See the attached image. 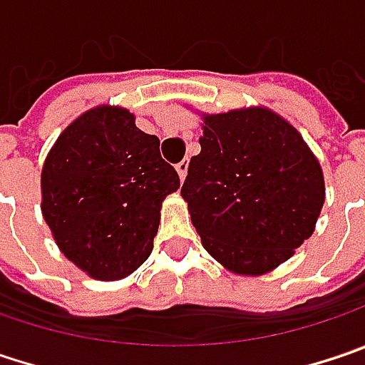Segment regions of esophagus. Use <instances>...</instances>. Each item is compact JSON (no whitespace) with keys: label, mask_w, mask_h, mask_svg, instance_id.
Listing matches in <instances>:
<instances>
[{"label":"esophagus","mask_w":365,"mask_h":365,"mask_svg":"<svg viewBox=\"0 0 365 365\" xmlns=\"http://www.w3.org/2000/svg\"><path fill=\"white\" fill-rule=\"evenodd\" d=\"M187 170H189V158H185V160H180V162L176 164V172H178L180 180H185V176H187Z\"/></svg>","instance_id":"1"}]
</instances>
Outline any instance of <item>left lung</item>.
Listing matches in <instances>:
<instances>
[{"instance_id":"left-lung-1","label":"left lung","mask_w":365,"mask_h":365,"mask_svg":"<svg viewBox=\"0 0 365 365\" xmlns=\"http://www.w3.org/2000/svg\"><path fill=\"white\" fill-rule=\"evenodd\" d=\"M180 195L203 247L235 274L268 272L312 237L324 176L301 135L266 108L203 118Z\"/></svg>"}]
</instances>
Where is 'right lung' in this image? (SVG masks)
Returning <instances> with one entry per match:
<instances>
[{"mask_svg":"<svg viewBox=\"0 0 365 365\" xmlns=\"http://www.w3.org/2000/svg\"><path fill=\"white\" fill-rule=\"evenodd\" d=\"M178 187L160 139L139 130L128 110L99 106L49 151L41 210L72 264L97 280H116L149 257L162 201Z\"/></svg>","mask_w":365,"mask_h":365,"instance_id":"1","label":"right lung"}]
</instances>
